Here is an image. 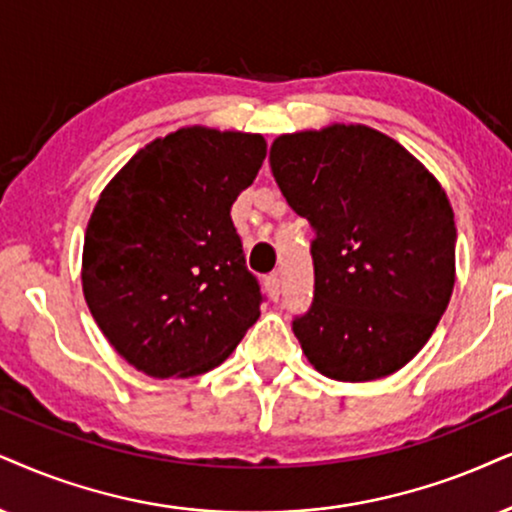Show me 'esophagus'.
Here are the masks:
<instances>
[{
    "label": "esophagus",
    "instance_id": "34e87169",
    "mask_svg": "<svg viewBox=\"0 0 512 512\" xmlns=\"http://www.w3.org/2000/svg\"><path fill=\"white\" fill-rule=\"evenodd\" d=\"M264 288H267L271 300H278V295H281V281H278V274L264 276Z\"/></svg>",
    "mask_w": 512,
    "mask_h": 512
}]
</instances>
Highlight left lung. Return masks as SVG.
I'll list each match as a JSON object with an SVG mask.
<instances>
[{
    "label": "left lung",
    "mask_w": 512,
    "mask_h": 512,
    "mask_svg": "<svg viewBox=\"0 0 512 512\" xmlns=\"http://www.w3.org/2000/svg\"><path fill=\"white\" fill-rule=\"evenodd\" d=\"M269 165L314 229V302L293 321L304 357L340 383L399 371L430 340L456 281L454 210L439 181L366 125L281 134Z\"/></svg>",
    "instance_id": "1"
}]
</instances>
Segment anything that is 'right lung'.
Wrapping results in <instances>:
<instances>
[{"label":"right lung","instance_id":"obj_1","mask_svg":"<svg viewBox=\"0 0 512 512\" xmlns=\"http://www.w3.org/2000/svg\"><path fill=\"white\" fill-rule=\"evenodd\" d=\"M267 155L262 134L181 127L101 191L82 290L101 333L151 378L208 373L260 319L262 293L231 222Z\"/></svg>","mask_w":512,"mask_h":512}]
</instances>
